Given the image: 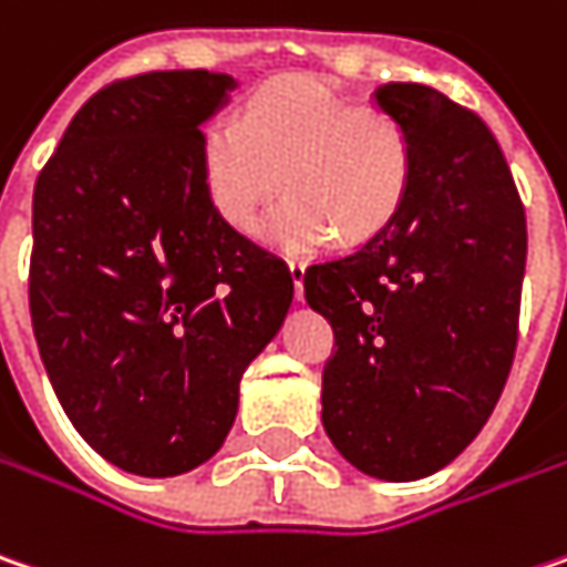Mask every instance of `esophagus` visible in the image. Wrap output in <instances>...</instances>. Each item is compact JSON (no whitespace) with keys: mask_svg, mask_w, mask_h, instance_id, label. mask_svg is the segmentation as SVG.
Instances as JSON below:
<instances>
[{"mask_svg":"<svg viewBox=\"0 0 567 567\" xmlns=\"http://www.w3.org/2000/svg\"><path fill=\"white\" fill-rule=\"evenodd\" d=\"M305 269H308V266H305L301 259H291V262H288V272H291V282H295V295H298V301L305 298Z\"/></svg>","mask_w":567,"mask_h":567,"instance_id":"esophagus-1","label":"esophagus"}]
</instances>
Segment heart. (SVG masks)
<instances>
[{"mask_svg": "<svg viewBox=\"0 0 567 567\" xmlns=\"http://www.w3.org/2000/svg\"><path fill=\"white\" fill-rule=\"evenodd\" d=\"M414 169L404 124L355 109L317 80L291 76L259 89L244 121L215 117L202 134L208 198L230 227L250 230L259 212L291 192L262 234L285 250H311L333 234L365 244L398 215Z\"/></svg>", "mask_w": 567, "mask_h": 567, "instance_id": "heart-1", "label": "heart"}]
</instances>
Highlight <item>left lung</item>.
Wrapping results in <instances>:
<instances>
[{
    "label": "left lung",
    "mask_w": 567,
    "mask_h": 567,
    "mask_svg": "<svg viewBox=\"0 0 567 567\" xmlns=\"http://www.w3.org/2000/svg\"><path fill=\"white\" fill-rule=\"evenodd\" d=\"M414 147L391 224L305 272L333 327L323 430L382 482L446 468L487 423L511 375L526 269V215L482 117L420 83L372 92Z\"/></svg>",
    "instance_id": "8db88e82"
}]
</instances>
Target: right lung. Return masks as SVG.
Returning <instances> with one entry per match:
<instances>
[{
  "label": "right lung",
  "mask_w": 567,
  "mask_h": 567,
  "mask_svg": "<svg viewBox=\"0 0 567 567\" xmlns=\"http://www.w3.org/2000/svg\"><path fill=\"white\" fill-rule=\"evenodd\" d=\"M237 80L144 73L95 92L34 185L31 323L48 379L112 465L173 478L227 440L295 282L208 198L202 124Z\"/></svg>",
  "instance_id": "1"
}]
</instances>
